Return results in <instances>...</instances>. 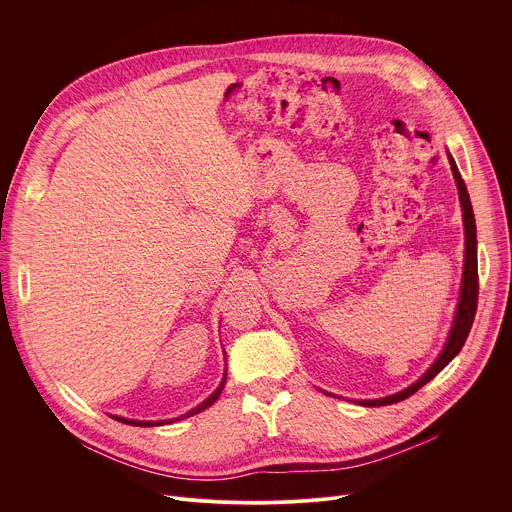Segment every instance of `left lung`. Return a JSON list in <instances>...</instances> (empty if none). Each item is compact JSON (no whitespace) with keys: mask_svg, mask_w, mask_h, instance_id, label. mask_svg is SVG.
Listing matches in <instances>:
<instances>
[{"mask_svg":"<svg viewBox=\"0 0 512 512\" xmlns=\"http://www.w3.org/2000/svg\"><path fill=\"white\" fill-rule=\"evenodd\" d=\"M452 164V172L460 190V202H462V210H464V233H466V259H464V279H462V291H460V304H458V312H456V320L450 332V338L446 342V348L442 350V354L437 356V360L431 364V369L411 387H407L405 391L385 397V399H373V401H360V405L364 407H381V405H391V403H399L407 397H411L413 393H417L425 383H429L437 373L446 369V364H450V360L462 350L474 316H476V308H478V257H476V221H474V212H472V202H470V194L466 190V184L462 180V174L454 162V158H450Z\"/></svg>","mask_w":512,"mask_h":512,"instance_id":"8db88e82","label":"left lung"}]
</instances>
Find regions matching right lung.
Segmentation results:
<instances>
[{
    "mask_svg": "<svg viewBox=\"0 0 512 512\" xmlns=\"http://www.w3.org/2000/svg\"><path fill=\"white\" fill-rule=\"evenodd\" d=\"M223 387H225V379H223V383H221V387H218L204 403H200L196 409H192V411H188L186 415H182L180 419H184V417H190V415H196V413H200L202 409H206V407H210L216 399H218V395H221V391H223ZM117 421H121V423H127V425H137V427H150V425H158V423H154V421H133V419H123V417H115Z\"/></svg>",
    "mask_w": 512,
    "mask_h": 512,
    "instance_id": "1",
    "label": "right lung"
}]
</instances>
